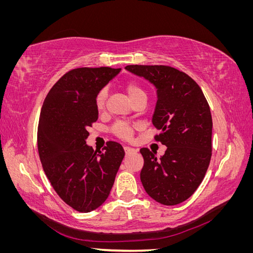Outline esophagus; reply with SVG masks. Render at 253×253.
I'll list each match as a JSON object with an SVG mask.
<instances>
[{
    "label": "esophagus",
    "instance_id": "34e87169",
    "mask_svg": "<svg viewBox=\"0 0 253 253\" xmlns=\"http://www.w3.org/2000/svg\"><path fill=\"white\" fill-rule=\"evenodd\" d=\"M124 149H125L126 154H131V153H136L137 152V150L132 149V148H128V147H125Z\"/></svg>",
    "mask_w": 253,
    "mask_h": 253
}]
</instances>
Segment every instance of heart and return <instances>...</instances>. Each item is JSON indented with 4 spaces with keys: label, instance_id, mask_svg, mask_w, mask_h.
I'll use <instances>...</instances> for the list:
<instances>
[{
    "label": "heart",
    "instance_id": "heart-1",
    "mask_svg": "<svg viewBox=\"0 0 253 253\" xmlns=\"http://www.w3.org/2000/svg\"><path fill=\"white\" fill-rule=\"evenodd\" d=\"M125 89L127 93L128 97L131 98L133 103L139 99H145L147 100V94H145V90L140 84L137 81H127L125 83ZM106 96H108V91L105 88L100 89L97 93L95 98V105L98 111H102L105 101H106ZM114 135H116L119 138L124 140H129L132 138L133 133H134V127L129 125L126 124V122H118V124L115 125L112 128Z\"/></svg>",
    "mask_w": 253,
    "mask_h": 253
}]
</instances>
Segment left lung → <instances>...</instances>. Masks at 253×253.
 I'll list each match as a JSON object with an SVG mask.
<instances>
[{"mask_svg":"<svg viewBox=\"0 0 253 253\" xmlns=\"http://www.w3.org/2000/svg\"><path fill=\"white\" fill-rule=\"evenodd\" d=\"M126 70L157 88L152 122L159 129L155 140L167 147L140 149L144 164L142 186L153 200L166 206L185 202L203 181L212 155V117L200 85L187 74L166 65H127Z\"/></svg>","mask_w":253,"mask_h":253,"instance_id":"obj_1","label":"left lung"}]
</instances>
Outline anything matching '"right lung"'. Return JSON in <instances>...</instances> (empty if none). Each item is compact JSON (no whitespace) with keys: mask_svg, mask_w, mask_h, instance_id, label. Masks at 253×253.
Returning a JSON list of instances; mask_svg holds the SVG:
<instances>
[{"mask_svg":"<svg viewBox=\"0 0 253 253\" xmlns=\"http://www.w3.org/2000/svg\"><path fill=\"white\" fill-rule=\"evenodd\" d=\"M121 70L79 67L63 75L45 98L38 126L43 170L64 203L90 212L109 197L125 150L109 141L103 152L86 144L87 127L98 119L97 93Z\"/></svg>","mask_w":253,"mask_h":253,"instance_id":"right-lung-1","label":"right lung"}]
</instances>
